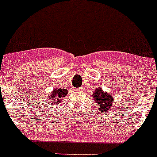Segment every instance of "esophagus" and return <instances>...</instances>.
<instances>
[{
    "label": "esophagus",
    "instance_id": "1",
    "mask_svg": "<svg viewBox=\"0 0 157 157\" xmlns=\"http://www.w3.org/2000/svg\"><path fill=\"white\" fill-rule=\"evenodd\" d=\"M82 89H83V88H82V87H81V88H78V90H82Z\"/></svg>",
    "mask_w": 157,
    "mask_h": 157
}]
</instances>
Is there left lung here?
I'll return each mask as SVG.
<instances>
[{
	"instance_id": "left-lung-1",
	"label": "left lung",
	"mask_w": 157,
	"mask_h": 157,
	"mask_svg": "<svg viewBox=\"0 0 157 157\" xmlns=\"http://www.w3.org/2000/svg\"><path fill=\"white\" fill-rule=\"evenodd\" d=\"M94 100L95 104L98 105V109L101 113H105L111 108L113 101V98L111 96L110 94L103 92V90L97 88L96 91L93 94Z\"/></svg>"
}]
</instances>
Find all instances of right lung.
<instances>
[{"label": "right lung", "instance_id": "obj_1", "mask_svg": "<svg viewBox=\"0 0 157 157\" xmlns=\"http://www.w3.org/2000/svg\"><path fill=\"white\" fill-rule=\"evenodd\" d=\"M67 93L68 91L65 88H55L52 93L49 94L50 96L48 101H51V103H52V105H54V103H60L63 100V98H64L67 94Z\"/></svg>", "mask_w": 157, "mask_h": 157}]
</instances>
